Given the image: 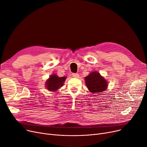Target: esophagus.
Masks as SVG:
<instances>
[{"mask_svg": "<svg viewBox=\"0 0 147 147\" xmlns=\"http://www.w3.org/2000/svg\"><path fill=\"white\" fill-rule=\"evenodd\" d=\"M73 77L75 78H78L79 77V74L78 73H73Z\"/></svg>", "mask_w": 147, "mask_h": 147, "instance_id": "1", "label": "esophagus"}]
</instances>
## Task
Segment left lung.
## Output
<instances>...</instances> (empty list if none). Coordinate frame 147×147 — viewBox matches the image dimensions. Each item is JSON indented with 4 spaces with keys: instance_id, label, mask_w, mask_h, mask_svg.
<instances>
[{
    "instance_id": "obj_1",
    "label": "left lung",
    "mask_w": 147,
    "mask_h": 147,
    "mask_svg": "<svg viewBox=\"0 0 147 147\" xmlns=\"http://www.w3.org/2000/svg\"><path fill=\"white\" fill-rule=\"evenodd\" d=\"M84 80L89 90L92 93H95V94L102 93L107 89L108 86L107 80L97 71L91 72L88 76L85 77Z\"/></svg>"
}]
</instances>
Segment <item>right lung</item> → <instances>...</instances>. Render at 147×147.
Masks as SVG:
<instances>
[{
    "label": "right lung",
    "instance_id": "1",
    "mask_svg": "<svg viewBox=\"0 0 147 147\" xmlns=\"http://www.w3.org/2000/svg\"><path fill=\"white\" fill-rule=\"evenodd\" d=\"M66 77H58L57 74L51 75L49 78L46 82V88L49 91H55L64 85Z\"/></svg>",
    "mask_w": 147,
    "mask_h": 147
}]
</instances>
